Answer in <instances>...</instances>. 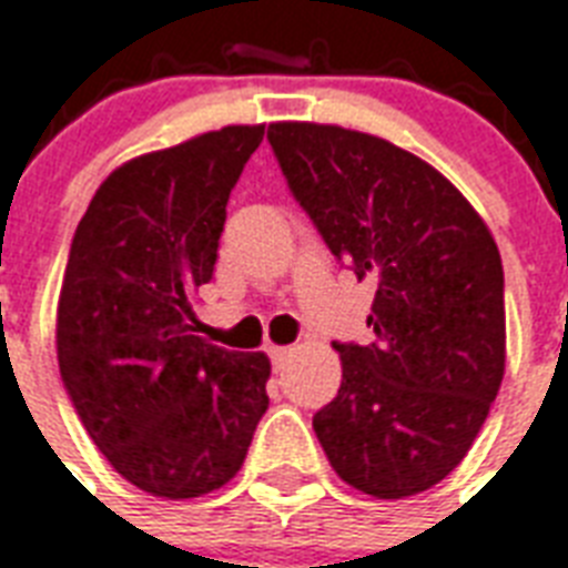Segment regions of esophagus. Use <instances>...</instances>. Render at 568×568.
I'll return each mask as SVG.
<instances>
[{
  "label": "esophagus",
  "mask_w": 568,
  "mask_h": 568,
  "mask_svg": "<svg viewBox=\"0 0 568 568\" xmlns=\"http://www.w3.org/2000/svg\"><path fill=\"white\" fill-rule=\"evenodd\" d=\"M267 354H271V359H274V365H283L285 359H288V356L294 354V347H283V345H271V351H267Z\"/></svg>",
  "instance_id": "obj_1"
}]
</instances>
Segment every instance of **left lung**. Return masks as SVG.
I'll use <instances>...</instances> for the list:
<instances>
[{"instance_id": "left-lung-1", "label": "left lung", "mask_w": 568, "mask_h": 568, "mask_svg": "<svg viewBox=\"0 0 568 568\" xmlns=\"http://www.w3.org/2000/svg\"><path fill=\"white\" fill-rule=\"evenodd\" d=\"M267 141L333 256L374 280L372 345H333L342 386L312 427L336 475L383 501L463 463L504 379V267L475 205L386 138L283 120Z\"/></svg>"}]
</instances>
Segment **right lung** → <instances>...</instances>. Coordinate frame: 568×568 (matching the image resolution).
<instances>
[{
    "label": "right lung",
    "mask_w": 568,
    "mask_h": 568,
    "mask_svg": "<svg viewBox=\"0 0 568 568\" xmlns=\"http://www.w3.org/2000/svg\"><path fill=\"white\" fill-rule=\"evenodd\" d=\"M265 126H223L129 159L75 226L58 294L61 379L93 445L168 501L221 489L267 409L271 359L205 342L226 200Z\"/></svg>",
    "instance_id": "right-lung-1"
}]
</instances>
